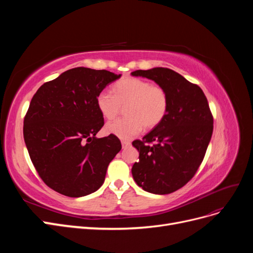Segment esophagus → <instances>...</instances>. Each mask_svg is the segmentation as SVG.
Returning a JSON list of instances; mask_svg holds the SVG:
<instances>
[{"instance_id": "esophagus-1", "label": "esophagus", "mask_w": 253, "mask_h": 253, "mask_svg": "<svg viewBox=\"0 0 253 253\" xmlns=\"http://www.w3.org/2000/svg\"><path fill=\"white\" fill-rule=\"evenodd\" d=\"M121 144H122V149H126V148H127V147H129V145H131V142L124 140V141H121Z\"/></svg>"}]
</instances>
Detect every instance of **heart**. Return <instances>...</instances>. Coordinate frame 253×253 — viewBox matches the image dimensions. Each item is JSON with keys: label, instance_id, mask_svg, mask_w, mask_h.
<instances>
[{"label": "heart", "instance_id": "obj_1", "mask_svg": "<svg viewBox=\"0 0 253 253\" xmlns=\"http://www.w3.org/2000/svg\"><path fill=\"white\" fill-rule=\"evenodd\" d=\"M113 93L102 90L96 97V104L102 116L112 120L126 106V118L106 125L105 131L120 139H131L143 126L154 128L162 124L169 109V97L165 88L144 79L127 77L113 86Z\"/></svg>", "mask_w": 253, "mask_h": 253}]
</instances>
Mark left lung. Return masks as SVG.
Instances as JSON below:
<instances>
[{
    "mask_svg": "<svg viewBox=\"0 0 253 253\" xmlns=\"http://www.w3.org/2000/svg\"><path fill=\"white\" fill-rule=\"evenodd\" d=\"M165 88L169 109L162 124L135 140L139 160L133 165L135 182L147 192L169 194L180 189L200 168L213 132V117L202 88L170 68L131 73ZM154 142L149 146L147 143Z\"/></svg>",
    "mask_w": 253,
    "mask_h": 253,
    "instance_id": "obj_1",
    "label": "left lung"
}]
</instances>
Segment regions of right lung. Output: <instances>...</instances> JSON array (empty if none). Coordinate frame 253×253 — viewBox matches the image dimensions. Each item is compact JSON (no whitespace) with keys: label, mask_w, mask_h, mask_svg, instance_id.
Wrapping results in <instances>:
<instances>
[{"label":"right lung","mask_w":253,"mask_h":253,"mask_svg":"<svg viewBox=\"0 0 253 253\" xmlns=\"http://www.w3.org/2000/svg\"><path fill=\"white\" fill-rule=\"evenodd\" d=\"M121 75L75 67L44 83L24 119V140L42 180L58 193L81 197L104 182L109 164L121 150L115 135L96 138L104 125L97 95Z\"/></svg>","instance_id":"right-lung-1"}]
</instances>
